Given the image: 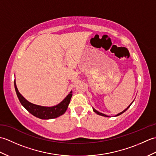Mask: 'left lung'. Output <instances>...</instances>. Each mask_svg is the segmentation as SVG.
Segmentation results:
<instances>
[{
	"label": "left lung",
	"instance_id": "left-lung-1",
	"mask_svg": "<svg viewBox=\"0 0 156 156\" xmlns=\"http://www.w3.org/2000/svg\"><path fill=\"white\" fill-rule=\"evenodd\" d=\"M132 103H133V102H131V104H132ZM131 104L130 105H129V107H127V108H126V109H125V110H124L123 111H122L121 112H120V113H119V114H117V115H116V116H119V115H121L122 113H123V112H125V111H127V109H128V108H129V107H130V106L131 105ZM93 111H94V112H96V113H97V114H98V115H99L103 116V117H108V116H107V115H105V114H102V113H101V112H98V111H97V110H96V109H94V108H93Z\"/></svg>",
	"mask_w": 156,
	"mask_h": 156
}]
</instances>
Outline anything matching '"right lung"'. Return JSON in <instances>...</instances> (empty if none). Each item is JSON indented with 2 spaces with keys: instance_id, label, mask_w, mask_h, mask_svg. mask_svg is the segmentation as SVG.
Listing matches in <instances>:
<instances>
[{
  "instance_id": "1",
  "label": "right lung",
  "mask_w": 156,
  "mask_h": 156,
  "mask_svg": "<svg viewBox=\"0 0 156 156\" xmlns=\"http://www.w3.org/2000/svg\"><path fill=\"white\" fill-rule=\"evenodd\" d=\"M14 84L16 95H17V97L21 105L27 109L31 114L34 115L36 117H38L41 119H54L62 115L66 111V110H67L72 96V91H71L67 97H66L64 100L58 105L51 107H41V106L36 105L29 102L19 93L18 89L16 88L15 80L14 82Z\"/></svg>"
}]
</instances>
